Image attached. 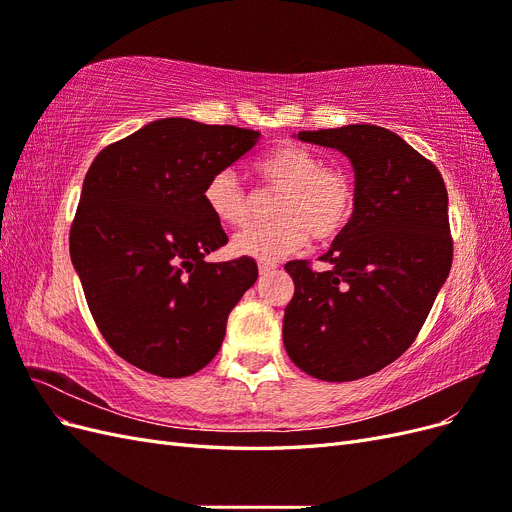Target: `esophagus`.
I'll use <instances>...</instances> for the list:
<instances>
[{
    "instance_id": "esophagus-1",
    "label": "esophagus",
    "mask_w": 512,
    "mask_h": 512,
    "mask_svg": "<svg viewBox=\"0 0 512 512\" xmlns=\"http://www.w3.org/2000/svg\"><path fill=\"white\" fill-rule=\"evenodd\" d=\"M275 269H277V262H271V260H258V271H260V275H262V277L271 275Z\"/></svg>"
}]
</instances>
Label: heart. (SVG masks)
I'll return each instance as SVG.
<instances>
[{
  "mask_svg": "<svg viewBox=\"0 0 512 512\" xmlns=\"http://www.w3.org/2000/svg\"><path fill=\"white\" fill-rule=\"evenodd\" d=\"M267 190L280 192L275 220L247 228L232 239V250L258 260H277L301 250L309 239L331 243L342 237L356 211V188L344 168L324 166L318 153L280 145L256 164ZM203 200L215 220L245 226L254 215V196L235 170L224 168L205 183Z\"/></svg>",
  "mask_w": 512,
  "mask_h": 512,
  "instance_id": "heart-1",
  "label": "heart"
}]
</instances>
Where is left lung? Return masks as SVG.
Wrapping results in <instances>:
<instances>
[{
    "instance_id": "1",
    "label": "left lung",
    "mask_w": 512,
    "mask_h": 512,
    "mask_svg": "<svg viewBox=\"0 0 512 512\" xmlns=\"http://www.w3.org/2000/svg\"><path fill=\"white\" fill-rule=\"evenodd\" d=\"M299 141L350 160L356 211L320 256L331 271L316 273L305 260L284 267L294 282L284 346L309 376L359 380L412 346L451 271L446 185L436 166L380 126L299 132Z\"/></svg>"
}]
</instances>
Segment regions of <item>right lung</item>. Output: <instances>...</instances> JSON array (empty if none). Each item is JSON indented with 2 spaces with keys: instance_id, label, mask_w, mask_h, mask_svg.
I'll return each mask as SVG.
<instances>
[{
  "instance_id": "obj_1",
  "label": "right lung",
  "mask_w": 512,
  "mask_h": 512,
  "mask_svg": "<svg viewBox=\"0 0 512 512\" xmlns=\"http://www.w3.org/2000/svg\"><path fill=\"white\" fill-rule=\"evenodd\" d=\"M258 136L168 117L104 147L87 170L72 265L106 344L147 374L185 378L209 365L230 309L256 282L252 258L205 260L228 237L203 190Z\"/></svg>"
}]
</instances>
